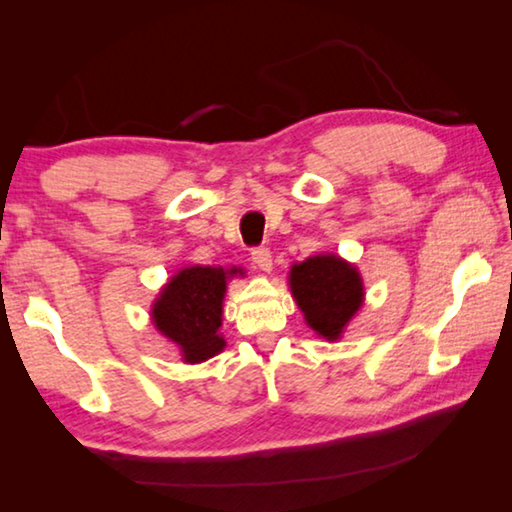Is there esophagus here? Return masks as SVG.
<instances>
[{
	"mask_svg": "<svg viewBox=\"0 0 512 512\" xmlns=\"http://www.w3.org/2000/svg\"><path fill=\"white\" fill-rule=\"evenodd\" d=\"M250 259H253L259 271L268 273L273 268V257H271V250H268V248H255L253 253H250Z\"/></svg>",
	"mask_w": 512,
	"mask_h": 512,
	"instance_id": "34e87169",
	"label": "esophagus"
}]
</instances>
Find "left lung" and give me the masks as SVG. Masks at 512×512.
<instances>
[{
    "label": "left lung",
    "mask_w": 512,
    "mask_h": 512,
    "mask_svg": "<svg viewBox=\"0 0 512 512\" xmlns=\"http://www.w3.org/2000/svg\"><path fill=\"white\" fill-rule=\"evenodd\" d=\"M289 287L307 325L327 341H339L363 305L361 275L339 255H314L293 264Z\"/></svg>",
    "instance_id": "1"
}]
</instances>
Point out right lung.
<instances>
[{
    "mask_svg": "<svg viewBox=\"0 0 512 512\" xmlns=\"http://www.w3.org/2000/svg\"><path fill=\"white\" fill-rule=\"evenodd\" d=\"M244 271L232 266H187L164 284L151 307V320L162 336L183 354L185 363L212 359L225 348L219 334L223 296L232 275Z\"/></svg>",
    "mask_w": 512,
    "mask_h": 512,
    "instance_id": "1",
    "label": "right lung"
}]
</instances>
